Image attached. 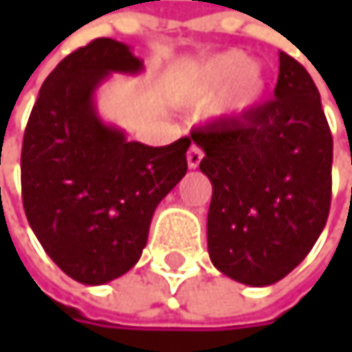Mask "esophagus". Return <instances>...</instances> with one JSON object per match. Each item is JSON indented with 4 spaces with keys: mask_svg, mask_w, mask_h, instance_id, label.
<instances>
[{
    "mask_svg": "<svg viewBox=\"0 0 352 352\" xmlns=\"http://www.w3.org/2000/svg\"><path fill=\"white\" fill-rule=\"evenodd\" d=\"M201 158H204V151H201L197 144H192V146L188 148V166H190V168H197L199 162H201Z\"/></svg>",
    "mask_w": 352,
    "mask_h": 352,
    "instance_id": "34e87169",
    "label": "esophagus"
}]
</instances>
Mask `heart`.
<instances>
[{
    "instance_id": "1",
    "label": "heart",
    "mask_w": 352,
    "mask_h": 352,
    "mask_svg": "<svg viewBox=\"0 0 352 352\" xmlns=\"http://www.w3.org/2000/svg\"><path fill=\"white\" fill-rule=\"evenodd\" d=\"M247 60L241 52H223L213 56L194 70L184 86V96L188 102L206 103L215 100L227 86V100L223 109L227 111H245L261 98L264 89L263 74L245 66Z\"/></svg>"
}]
</instances>
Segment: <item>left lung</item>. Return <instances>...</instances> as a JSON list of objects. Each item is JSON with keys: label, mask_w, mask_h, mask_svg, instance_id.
Listing matches in <instances>:
<instances>
[{"label": "left lung", "mask_w": 352, "mask_h": 352, "mask_svg": "<svg viewBox=\"0 0 352 352\" xmlns=\"http://www.w3.org/2000/svg\"><path fill=\"white\" fill-rule=\"evenodd\" d=\"M213 186L208 249L217 270L247 286L290 274L316 245L331 208L333 137L304 66L280 52L274 98L192 131Z\"/></svg>", "instance_id": "1"}]
</instances>
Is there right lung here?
Wrapping results in <instances>:
<instances>
[{
    "label": "right lung",
    "instance_id": "obj_1",
    "mask_svg": "<svg viewBox=\"0 0 352 352\" xmlns=\"http://www.w3.org/2000/svg\"><path fill=\"white\" fill-rule=\"evenodd\" d=\"M141 70V58L113 38L78 48L45 80L23 137L29 225L62 272L88 286L137 264L156 206L188 170L190 137L166 146L127 141L96 111L94 91L107 76Z\"/></svg>",
    "mask_w": 352,
    "mask_h": 352
}]
</instances>
